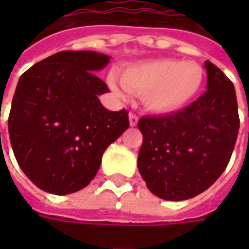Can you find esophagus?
<instances>
[{"mask_svg":"<svg viewBox=\"0 0 249 249\" xmlns=\"http://www.w3.org/2000/svg\"><path fill=\"white\" fill-rule=\"evenodd\" d=\"M129 123L131 127H134V126H137V123H139V118L134 115V113H130L129 115Z\"/></svg>","mask_w":249,"mask_h":249,"instance_id":"esophagus-1","label":"esophagus"}]
</instances>
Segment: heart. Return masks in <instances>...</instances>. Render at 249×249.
I'll return each mask as SVG.
<instances>
[{"instance_id": "1", "label": "heart", "mask_w": 249, "mask_h": 249, "mask_svg": "<svg viewBox=\"0 0 249 249\" xmlns=\"http://www.w3.org/2000/svg\"><path fill=\"white\" fill-rule=\"evenodd\" d=\"M204 79L205 72L199 63L162 58L124 66L120 83L109 77V87L119 97H124L126 91L141 95L145 109L167 115L184 109L196 100Z\"/></svg>"}]
</instances>
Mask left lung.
I'll use <instances>...</instances> for the list:
<instances>
[{
    "instance_id": "obj_1",
    "label": "left lung",
    "mask_w": 249,
    "mask_h": 249,
    "mask_svg": "<svg viewBox=\"0 0 249 249\" xmlns=\"http://www.w3.org/2000/svg\"><path fill=\"white\" fill-rule=\"evenodd\" d=\"M206 91L184 109L139 120V172L154 196L184 201L225 172L240 129L233 83L206 61Z\"/></svg>"
}]
</instances>
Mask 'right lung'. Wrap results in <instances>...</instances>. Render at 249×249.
Wrapping results in <instances>:
<instances>
[{"label":"right lung","mask_w":249,"mask_h":249,"mask_svg":"<svg viewBox=\"0 0 249 249\" xmlns=\"http://www.w3.org/2000/svg\"><path fill=\"white\" fill-rule=\"evenodd\" d=\"M110 61L95 51H61L20 76L8 130L15 158L38 188L55 196L90 184L102 154L129 129V112H112L95 72Z\"/></svg>","instance_id":"obj_1"}]
</instances>
